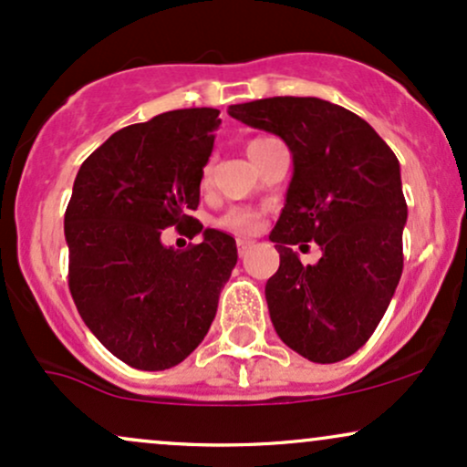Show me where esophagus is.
Segmentation results:
<instances>
[{"mask_svg": "<svg viewBox=\"0 0 467 467\" xmlns=\"http://www.w3.org/2000/svg\"><path fill=\"white\" fill-rule=\"evenodd\" d=\"M254 245V241L250 239H237V248H239V256H245L248 254V250Z\"/></svg>", "mask_w": 467, "mask_h": 467, "instance_id": "1", "label": "esophagus"}]
</instances>
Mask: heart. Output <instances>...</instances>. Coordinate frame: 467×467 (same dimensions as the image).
I'll return each instance as SVG.
<instances>
[{"instance_id": "b5f03b06", "label": "heart", "mask_w": 467, "mask_h": 467, "mask_svg": "<svg viewBox=\"0 0 467 467\" xmlns=\"http://www.w3.org/2000/svg\"><path fill=\"white\" fill-rule=\"evenodd\" d=\"M267 138H259V140H252L248 144V151L256 147V144L265 142ZM219 226L230 230L234 234H254L256 230L261 228V213H256L254 208H245V206H234L230 211L223 213L219 217Z\"/></svg>"}]
</instances>
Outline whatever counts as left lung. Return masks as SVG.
<instances>
[{"instance_id": "8db88e82", "label": "left lung", "mask_w": 467, "mask_h": 467, "mask_svg": "<svg viewBox=\"0 0 467 467\" xmlns=\"http://www.w3.org/2000/svg\"><path fill=\"white\" fill-rule=\"evenodd\" d=\"M244 125L276 133L294 160L270 241L281 256L265 283L278 337L312 362H340L371 337L398 287L406 208L400 162L360 116L320 99L275 96L230 105ZM316 240L318 265L292 244Z\"/></svg>"}]
</instances>
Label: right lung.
<instances>
[{
	"label": "right lung",
	"mask_w": 467,
	"mask_h": 467,
	"mask_svg": "<svg viewBox=\"0 0 467 467\" xmlns=\"http://www.w3.org/2000/svg\"><path fill=\"white\" fill-rule=\"evenodd\" d=\"M222 125L213 107L166 111L116 131L80 164L66 211L69 292L80 318L118 360L164 371L211 329L237 244L186 215ZM193 222L186 251L159 239Z\"/></svg>",
	"instance_id": "1"
}]
</instances>
